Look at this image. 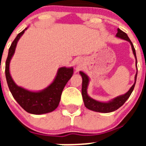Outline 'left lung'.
I'll use <instances>...</instances> for the list:
<instances>
[{
    "label": "left lung",
    "mask_w": 146,
    "mask_h": 146,
    "mask_svg": "<svg viewBox=\"0 0 146 146\" xmlns=\"http://www.w3.org/2000/svg\"><path fill=\"white\" fill-rule=\"evenodd\" d=\"M116 36L118 38H121L122 39L126 40L128 41L130 44H131V49L133 51L134 55H135V59H136V65H137V56H136V52H135V49L134 47V45L132 42H131V40L129 39V36H127L126 33L122 31L121 29L118 28V33H116ZM80 74H81L82 78V96L83 102H84L85 106L88 109L93 110L95 112H99V113H111V112L115 111L118 110V108H121L122 105L125 103V102L129 99L130 96L131 94L132 93L135 88V83H136V80H137V72L136 73L135 75V82L134 85L131 87V88L128 91V92H126V94L121 96H118V97L115 98V99H112L111 101H110L109 102H98L94 100V99H91L90 96L88 95L87 94V88L89 82V78L85 73L82 72H80Z\"/></svg>",
    "instance_id": "8db88e82"
}]
</instances>
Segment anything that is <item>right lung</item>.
Instances as JSON below:
<instances>
[{"label": "right lung", "instance_id": "right-lung-1", "mask_svg": "<svg viewBox=\"0 0 146 146\" xmlns=\"http://www.w3.org/2000/svg\"><path fill=\"white\" fill-rule=\"evenodd\" d=\"M26 29L23 30L17 36L9 50L5 69L8 86L13 97L26 112L35 115L50 113L55 110L58 106L62 91L73 74V68H60L53 82L48 87L38 92L28 91L17 86L10 75L9 64L15 53L18 40Z\"/></svg>", "mask_w": 146, "mask_h": 146}]
</instances>
